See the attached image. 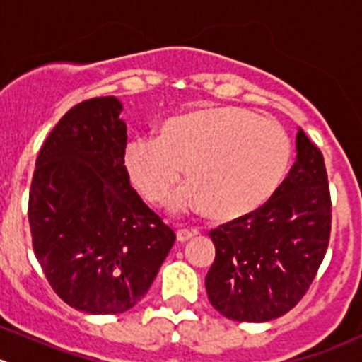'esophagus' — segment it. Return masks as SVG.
Masks as SVG:
<instances>
[{
  "label": "esophagus",
  "instance_id": "esophagus-1",
  "mask_svg": "<svg viewBox=\"0 0 362 362\" xmlns=\"http://www.w3.org/2000/svg\"><path fill=\"white\" fill-rule=\"evenodd\" d=\"M194 235H198V230H187V228H182V230L177 232V241L185 243L191 238H194Z\"/></svg>",
  "mask_w": 362,
  "mask_h": 362
}]
</instances>
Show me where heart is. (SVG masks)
I'll list each match as a JSON object with an SVG mask.
<instances>
[{"mask_svg": "<svg viewBox=\"0 0 362 362\" xmlns=\"http://www.w3.org/2000/svg\"><path fill=\"white\" fill-rule=\"evenodd\" d=\"M291 143L279 123L239 107L171 116L155 139L134 137L121 153L124 175L148 204L160 205L180 178L171 211L191 207L214 219H235L261 207L282 182Z\"/></svg>", "mask_w": 362, "mask_h": 362, "instance_id": "1", "label": "heart"}]
</instances>
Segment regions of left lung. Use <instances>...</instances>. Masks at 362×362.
I'll return each instance as SVG.
<instances>
[{"label": "left lung", "instance_id": "left-lung-1", "mask_svg": "<svg viewBox=\"0 0 362 362\" xmlns=\"http://www.w3.org/2000/svg\"><path fill=\"white\" fill-rule=\"evenodd\" d=\"M325 162L303 130L288 177L257 211L209 232L216 259L205 276L212 307L235 322L262 323L300 302L330 235Z\"/></svg>", "mask_w": 362, "mask_h": 362}]
</instances>
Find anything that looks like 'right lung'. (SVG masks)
<instances>
[{
    "instance_id": "add662e5",
    "label": "right lung",
    "mask_w": 362,
    "mask_h": 362,
    "mask_svg": "<svg viewBox=\"0 0 362 362\" xmlns=\"http://www.w3.org/2000/svg\"><path fill=\"white\" fill-rule=\"evenodd\" d=\"M121 110L116 96L67 110L40 148L30 187L37 261L53 291L89 314L141 302L175 243L124 175Z\"/></svg>"
}]
</instances>
